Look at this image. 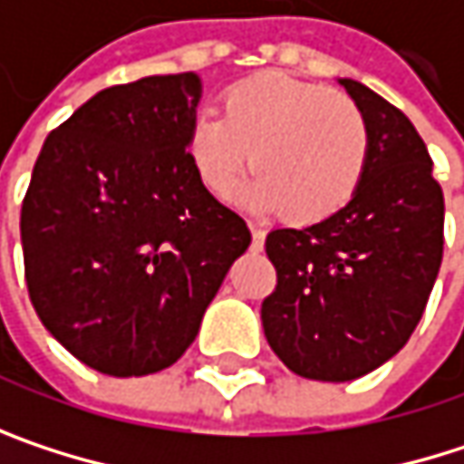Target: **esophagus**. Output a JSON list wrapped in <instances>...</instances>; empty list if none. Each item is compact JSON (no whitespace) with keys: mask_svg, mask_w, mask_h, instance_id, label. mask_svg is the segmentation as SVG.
I'll return each mask as SVG.
<instances>
[{"mask_svg":"<svg viewBox=\"0 0 464 464\" xmlns=\"http://www.w3.org/2000/svg\"><path fill=\"white\" fill-rule=\"evenodd\" d=\"M249 228H252V249H255V252H260V249H263V241H266V231H263V228H257L255 223H252Z\"/></svg>","mask_w":464,"mask_h":464,"instance_id":"esophagus-1","label":"esophagus"}]
</instances>
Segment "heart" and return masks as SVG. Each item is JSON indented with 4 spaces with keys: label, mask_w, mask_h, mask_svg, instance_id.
<instances>
[{
    "label": "heart",
    "mask_w": 464,
    "mask_h": 464,
    "mask_svg": "<svg viewBox=\"0 0 464 464\" xmlns=\"http://www.w3.org/2000/svg\"><path fill=\"white\" fill-rule=\"evenodd\" d=\"M185 152L201 188L231 196L246 169V207L282 209L293 226H317L338 215L360 190L368 163V126L346 96L285 72L231 85L220 115L193 118Z\"/></svg>",
    "instance_id": "1"
}]
</instances>
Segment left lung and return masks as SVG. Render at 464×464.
Masks as SVG:
<instances>
[{"label": "left lung", "instance_id": "8db88e82", "mask_svg": "<svg viewBox=\"0 0 464 464\" xmlns=\"http://www.w3.org/2000/svg\"><path fill=\"white\" fill-rule=\"evenodd\" d=\"M368 126L354 198L309 228H276V290L260 320L276 357L314 382H352L395 357L421 320L443 257V190L414 123L357 80H338Z\"/></svg>", "mask_w": 464, "mask_h": 464}]
</instances>
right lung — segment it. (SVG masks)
<instances>
[{
  "instance_id": "1",
  "label": "right lung",
  "mask_w": 464,
  "mask_h": 464,
  "mask_svg": "<svg viewBox=\"0 0 464 464\" xmlns=\"http://www.w3.org/2000/svg\"><path fill=\"white\" fill-rule=\"evenodd\" d=\"M198 99L193 72L104 88L50 131L34 163L21 207L29 298L99 373L174 365L252 241L190 169Z\"/></svg>"
}]
</instances>
